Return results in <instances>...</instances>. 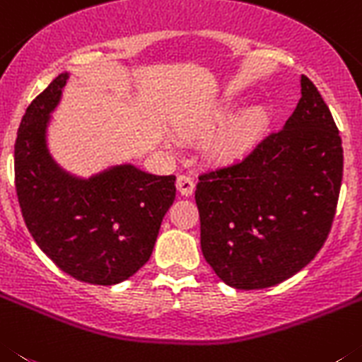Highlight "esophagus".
I'll use <instances>...</instances> for the list:
<instances>
[{
    "label": "esophagus",
    "instance_id": "1",
    "mask_svg": "<svg viewBox=\"0 0 362 362\" xmlns=\"http://www.w3.org/2000/svg\"><path fill=\"white\" fill-rule=\"evenodd\" d=\"M177 189L182 197H191L194 191V182L189 177H185V175H180L177 178Z\"/></svg>",
    "mask_w": 362,
    "mask_h": 362
}]
</instances>
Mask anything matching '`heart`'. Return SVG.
Listing matches in <instances>:
<instances>
[{"label":"heart","instance_id":"heart-1","mask_svg":"<svg viewBox=\"0 0 362 362\" xmlns=\"http://www.w3.org/2000/svg\"><path fill=\"white\" fill-rule=\"evenodd\" d=\"M238 108V104L234 99H227L214 108L209 113V117L198 126L200 133H211L226 122L234 110ZM267 124H269V113L263 108H249L243 110L242 113H238L234 119L227 122L226 128H221L220 132L214 135V139L209 144V155L216 162H234L240 157H243L259 139L263 132H265Z\"/></svg>","mask_w":362,"mask_h":362}]
</instances>
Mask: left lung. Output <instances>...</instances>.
<instances>
[{"label": "left lung", "instance_id": "1", "mask_svg": "<svg viewBox=\"0 0 362 362\" xmlns=\"http://www.w3.org/2000/svg\"><path fill=\"white\" fill-rule=\"evenodd\" d=\"M343 180V146L308 77L281 129L242 160L200 175V245L218 278L254 291L285 281L323 247Z\"/></svg>", "mask_w": 362, "mask_h": 362}]
</instances>
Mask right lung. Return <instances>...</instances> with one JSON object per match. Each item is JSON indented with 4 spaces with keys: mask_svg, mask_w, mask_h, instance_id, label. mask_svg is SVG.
Returning a JSON list of instances; mask_svg holds the SVG:
<instances>
[{
    "mask_svg": "<svg viewBox=\"0 0 362 362\" xmlns=\"http://www.w3.org/2000/svg\"><path fill=\"white\" fill-rule=\"evenodd\" d=\"M68 77H55L23 115L14 146L16 193L32 238L55 265L79 281L117 285L151 256L177 178L133 164L88 178L61 168L47 135Z\"/></svg>",
    "mask_w": 362,
    "mask_h": 362,
    "instance_id": "1",
    "label": "right lung"
}]
</instances>
